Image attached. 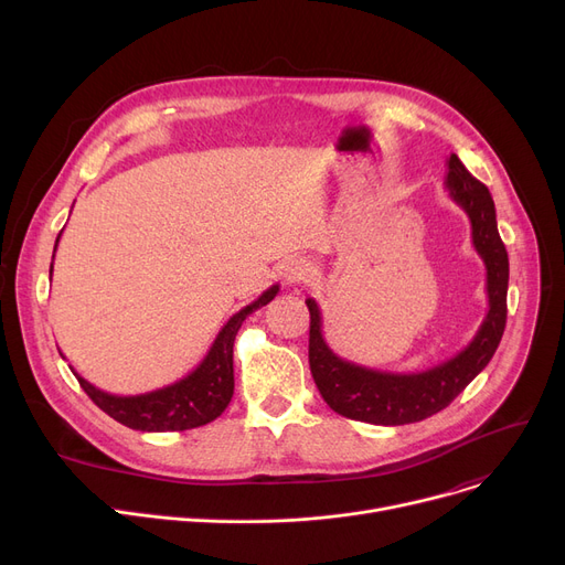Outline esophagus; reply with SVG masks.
<instances>
[{"mask_svg": "<svg viewBox=\"0 0 565 565\" xmlns=\"http://www.w3.org/2000/svg\"><path fill=\"white\" fill-rule=\"evenodd\" d=\"M313 277V265L307 258H292L288 260V265L284 267V279L290 286H298V284H307Z\"/></svg>", "mask_w": 565, "mask_h": 565, "instance_id": "esophagus-1", "label": "esophagus"}]
</instances>
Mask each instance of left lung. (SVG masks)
I'll use <instances>...</instances> for the list:
<instances>
[{"mask_svg":"<svg viewBox=\"0 0 565 565\" xmlns=\"http://www.w3.org/2000/svg\"><path fill=\"white\" fill-rule=\"evenodd\" d=\"M447 190L471 222L473 249L486 263L488 313L477 337L456 358L424 373H384L341 360L322 339V318L316 300H307L309 324V366L316 387L341 417L375 426H403L424 422L447 407L467 384L477 377L501 341L507 328L509 254L497 231V213L490 190L473 178L460 158L447 160Z\"/></svg>","mask_w":565,"mask_h":565,"instance_id":"left-lung-1","label":"left lung"}]
</instances>
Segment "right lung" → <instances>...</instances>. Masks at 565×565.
<instances>
[{
    "mask_svg": "<svg viewBox=\"0 0 565 565\" xmlns=\"http://www.w3.org/2000/svg\"><path fill=\"white\" fill-rule=\"evenodd\" d=\"M62 235V233H58ZM58 243V237H56ZM56 252V245H54ZM52 277V265H50ZM279 286L267 288L258 300L237 311L222 328L215 343L207 350L203 362L183 380L167 384L162 390L137 394V396H116L107 394L92 382H86L82 375L75 377L82 384V390L88 394L103 412L118 424H124L132 430L143 433H167V430H190L211 424L226 409L233 396V341L241 324L249 313L265 307Z\"/></svg>",
    "mask_w": 565,
    "mask_h": 565,
    "instance_id": "1",
    "label": "right lung"
}]
</instances>
